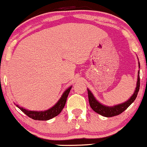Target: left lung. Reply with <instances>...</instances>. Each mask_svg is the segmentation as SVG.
<instances>
[{
    "label": "left lung",
    "instance_id": "8db88e82",
    "mask_svg": "<svg viewBox=\"0 0 147 147\" xmlns=\"http://www.w3.org/2000/svg\"><path fill=\"white\" fill-rule=\"evenodd\" d=\"M138 64H139V68H140V63ZM140 85V71H138V82L137 84H136V90H135L133 95L131 96L126 102L124 103H122V104H117V105H115L114 106H107L105 105H103V104L99 103L98 101L95 99V97H94L93 95H92V93L90 92V90H89V89H87L88 95L89 104H90V107L92 108V109L95 111V112L101 115L104 116V117H111L115 115H118L121 114L122 112H124V111H125L133 102H134L135 99L137 97L138 92H139Z\"/></svg>",
    "mask_w": 147,
    "mask_h": 147
}]
</instances>
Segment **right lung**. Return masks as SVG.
I'll use <instances>...</instances> for the list:
<instances>
[{
	"label": "right lung",
	"instance_id": "add662e5",
	"mask_svg": "<svg viewBox=\"0 0 147 147\" xmlns=\"http://www.w3.org/2000/svg\"><path fill=\"white\" fill-rule=\"evenodd\" d=\"M71 88L72 86H70L68 89H66L57 104L48 110L44 111H34L27 110V109H23V107H20L18 105H16V106L18 109H21V111H23L25 115H27L28 117L32 118V119H35V120H48V119L56 117L61 112L63 107L65 106L67 97H68Z\"/></svg>",
	"mask_w": 147,
	"mask_h": 147
}]
</instances>
